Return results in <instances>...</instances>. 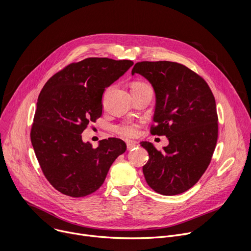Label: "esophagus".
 Returning <instances> with one entry per match:
<instances>
[{
	"label": "esophagus",
	"instance_id": "1",
	"mask_svg": "<svg viewBox=\"0 0 251 251\" xmlns=\"http://www.w3.org/2000/svg\"><path fill=\"white\" fill-rule=\"evenodd\" d=\"M138 146V143L137 142H128L127 143V150L131 151L133 149H135Z\"/></svg>",
	"mask_w": 251,
	"mask_h": 251
}]
</instances>
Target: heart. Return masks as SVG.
<instances>
[{
  "instance_id": "heart-1",
  "label": "heart",
  "mask_w": 251,
  "mask_h": 251,
  "mask_svg": "<svg viewBox=\"0 0 251 251\" xmlns=\"http://www.w3.org/2000/svg\"><path fill=\"white\" fill-rule=\"evenodd\" d=\"M147 85L146 83H143L140 81H136L132 84V88H138ZM138 127L139 125L137 123H131V122H126L119 124L115 127V131L124 137H135L138 134Z\"/></svg>"
}]
</instances>
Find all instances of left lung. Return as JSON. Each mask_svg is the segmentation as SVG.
<instances>
[{
	"label": "left lung",
	"instance_id": "obj_1",
	"mask_svg": "<svg viewBox=\"0 0 251 251\" xmlns=\"http://www.w3.org/2000/svg\"><path fill=\"white\" fill-rule=\"evenodd\" d=\"M134 74L148 79L156 93V125L151 134L169 140L162 151L150 142L141 143L149 153L143 174L155 192L182 194L198 183L216 149L219 118L214 96L201 76L177 62H137Z\"/></svg>",
	"mask_w": 251,
	"mask_h": 251
}]
</instances>
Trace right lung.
<instances>
[{"mask_svg":"<svg viewBox=\"0 0 251 251\" xmlns=\"http://www.w3.org/2000/svg\"><path fill=\"white\" fill-rule=\"evenodd\" d=\"M133 65L131 60L89 57L66 65L42 89L30 129V141L50 185L80 198L97 191L111 165L126 151L118 138L97 148L82 141L87 125L102 115V95Z\"/></svg>","mask_w":251,"mask_h":251,"instance_id":"1","label":"right lung"}]
</instances>
